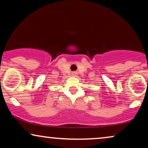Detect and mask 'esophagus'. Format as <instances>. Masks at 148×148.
<instances>
[{
    "label": "esophagus",
    "mask_w": 148,
    "mask_h": 148,
    "mask_svg": "<svg viewBox=\"0 0 148 148\" xmlns=\"http://www.w3.org/2000/svg\"><path fill=\"white\" fill-rule=\"evenodd\" d=\"M76 74H77L76 72H73L72 73V75H76Z\"/></svg>",
    "instance_id": "obj_1"
}]
</instances>
